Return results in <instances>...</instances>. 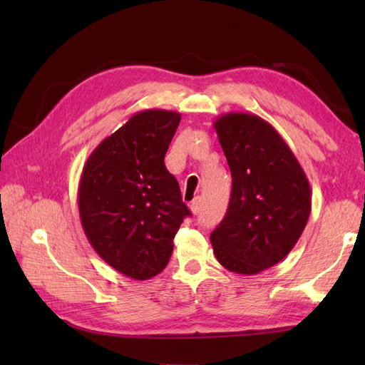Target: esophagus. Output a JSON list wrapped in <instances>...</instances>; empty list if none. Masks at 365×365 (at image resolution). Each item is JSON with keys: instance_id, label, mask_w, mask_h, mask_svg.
Listing matches in <instances>:
<instances>
[{"instance_id": "1", "label": "esophagus", "mask_w": 365, "mask_h": 365, "mask_svg": "<svg viewBox=\"0 0 365 365\" xmlns=\"http://www.w3.org/2000/svg\"><path fill=\"white\" fill-rule=\"evenodd\" d=\"M200 207H202V200H200V197H196L195 200H192V202L190 204V210L195 213V215H197L199 212H200Z\"/></svg>"}]
</instances>
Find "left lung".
<instances>
[{"label": "left lung", "instance_id": "left-lung-1", "mask_svg": "<svg viewBox=\"0 0 365 365\" xmlns=\"http://www.w3.org/2000/svg\"><path fill=\"white\" fill-rule=\"evenodd\" d=\"M232 174L227 213L210 242L221 265L257 274L297 245L311 215V187L276 128L255 114L227 113L213 122Z\"/></svg>", "mask_w": 365, "mask_h": 365}]
</instances>
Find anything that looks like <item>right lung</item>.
Listing matches in <instances>:
<instances>
[{
  "instance_id": "1",
  "label": "right lung",
  "mask_w": 365,
  "mask_h": 365,
  "mask_svg": "<svg viewBox=\"0 0 365 365\" xmlns=\"http://www.w3.org/2000/svg\"><path fill=\"white\" fill-rule=\"evenodd\" d=\"M180 113L144 110L105 138L84 163L78 185L81 226L115 271L145 281L166 268L188 207L165 155Z\"/></svg>"
}]
</instances>
